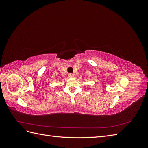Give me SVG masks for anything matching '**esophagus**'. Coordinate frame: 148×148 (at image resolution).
<instances>
[{
  "label": "esophagus",
  "instance_id": "obj_1",
  "mask_svg": "<svg viewBox=\"0 0 148 148\" xmlns=\"http://www.w3.org/2000/svg\"><path fill=\"white\" fill-rule=\"evenodd\" d=\"M68 77H69V78H73V75L71 74V73H69L68 75Z\"/></svg>",
  "mask_w": 148,
  "mask_h": 148
}]
</instances>
